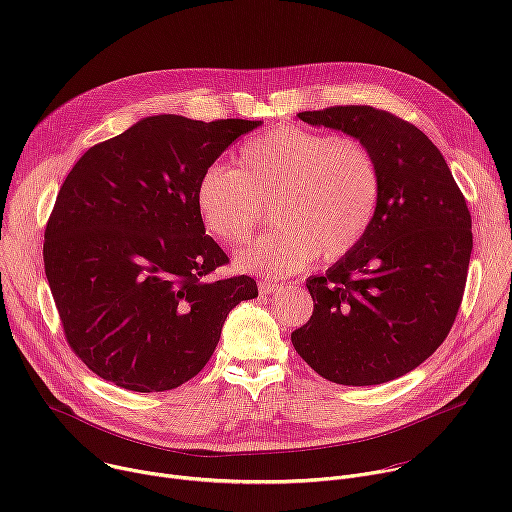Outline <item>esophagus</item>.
Listing matches in <instances>:
<instances>
[{
  "mask_svg": "<svg viewBox=\"0 0 512 512\" xmlns=\"http://www.w3.org/2000/svg\"><path fill=\"white\" fill-rule=\"evenodd\" d=\"M257 287H259V294L267 296V294H275V291H279L283 285L281 283H273V281H259Z\"/></svg>",
  "mask_w": 512,
  "mask_h": 512,
  "instance_id": "esophagus-1",
  "label": "esophagus"
}]
</instances>
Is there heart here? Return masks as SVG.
Segmentation results:
<instances>
[{"label":"heart","instance_id":"1","mask_svg":"<svg viewBox=\"0 0 512 512\" xmlns=\"http://www.w3.org/2000/svg\"><path fill=\"white\" fill-rule=\"evenodd\" d=\"M269 200L279 227L239 255V269L281 277L306 269L320 255L324 261L344 259L375 223L381 200L377 156L356 135L277 125L241 145L235 168L212 164L196 186L204 229L229 247L249 241Z\"/></svg>","mask_w":512,"mask_h":512}]
</instances>
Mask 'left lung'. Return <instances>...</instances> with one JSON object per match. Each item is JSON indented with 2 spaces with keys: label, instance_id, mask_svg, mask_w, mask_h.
Wrapping results in <instances>:
<instances>
[{
  "label": "left lung",
  "instance_id": "obj_1",
  "mask_svg": "<svg viewBox=\"0 0 512 512\" xmlns=\"http://www.w3.org/2000/svg\"><path fill=\"white\" fill-rule=\"evenodd\" d=\"M298 117L367 141L381 200L364 241L306 281L314 312L291 344L332 383L393 381L429 358L458 316L472 253L466 198L429 137L385 109L336 105Z\"/></svg>",
  "mask_w": 512,
  "mask_h": 512
}]
</instances>
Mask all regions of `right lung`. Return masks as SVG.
Instances as JSON below:
<instances>
[{"label":"right lung","instance_id":"1","mask_svg":"<svg viewBox=\"0 0 512 512\" xmlns=\"http://www.w3.org/2000/svg\"><path fill=\"white\" fill-rule=\"evenodd\" d=\"M261 121H137L93 145L62 182L44 269L64 338L87 367L135 393L170 391L212 356L249 275L216 277L227 253L196 208L202 172Z\"/></svg>","mask_w":512,"mask_h":512}]
</instances>
